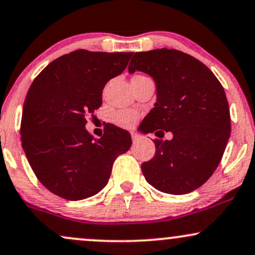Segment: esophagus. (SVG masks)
I'll return each mask as SVG.
<instances>
[{
  "label": "esophagus",
  "instance_id": "34e87169",
  "mask_svg": "<svg viewBox=\"0 0 255 255\" xmlns=\"http://www.w3.org/2000/svg\"><path fill=\"white\" fill-rule=\"evenodd\" d=\"M139 139H140L139 134L135 133V131H131V140H133V142H136Z\"/></svg>",
  "mask_w": 255,
  "mask_h": 255
}]
</instances>
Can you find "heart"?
<instances>
[{
    "label": "heart",
    "mask_w": 255,
    "mask_h": 255,
    "mask_svg": "<svg viewBox=\"0 0 255 255\" xmlns=\"http://www.w3.org/2000/svg\"><path fill=\"white\" fill-rule=\"evenodd\" d=\"M137 114L133 110H120L113 116V121L115 125L122 128H131L137 121Z\"/></svg>",
    "instance_id": "obj_1"
}]
</instances>
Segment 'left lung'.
Wrapping results in <instances>:
<instances>
[{
    "label": "left lung",
    "mask_w": 255,
    "mask_h": 255,
    "mask_svg": "<svg viewBox=\"0 0 255 255\" xmlns=\"http://www.w3.org/2000/svg\"><path fill=\"white\" fill-rule=\"evenodd\" d=\"M131 56L129 73L145 72L157 87L142 131L173 134L171 140H154V157L141 170L159 191L189 194L215 172L231 136L225 89L202 61L182 51L157 48Z\"/></svg>",
    "instance_id": "obj_1"
}]
</instances>
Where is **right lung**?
<instances>
[{
	"label": "right lung",
	"instance_id": "1",
	"mask_svg": "<svg viewBox=\"0 0 255 255\" xmlns=\"http://www.w3.org/2000/svg\"><path fill=\"white\" fill-rule=\"evenodd\" d=\"M131 52L77 50L42 70L30 85L21 119L22 148L46 189L69 201L100 192L115 159L131 146L130 134L108 125L101 139L85 129L102 104L110 79L127 67Z\"/></svg>",
	"mask_w": 255,
	"mask_h": 255
}]
</instances>
